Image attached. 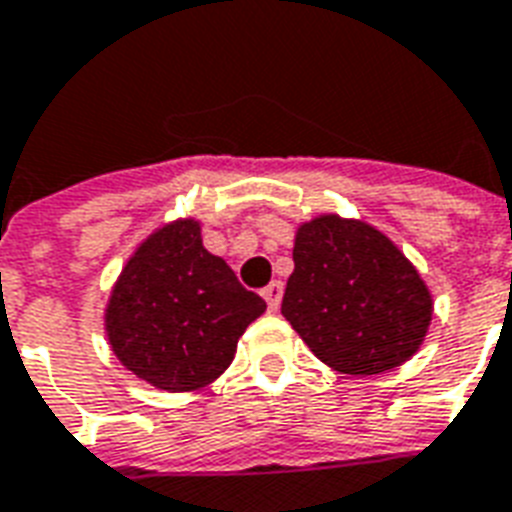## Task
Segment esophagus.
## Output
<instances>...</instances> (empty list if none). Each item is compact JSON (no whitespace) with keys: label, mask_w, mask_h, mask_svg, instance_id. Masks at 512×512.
<instances>
[{"label":"esophagus","mask_w":512,"mask_h":512,"mask_svg":"<svg viewBox=\"0 0 512 512\" xmlns=\"http://www.w3.org/2000/svg\"><path fill=\"white\" fill-rule=\"evenodd\" d=\"M261 297L267 299V307L275 313L280 307V299H283V283H280V280H272L270 286L261 291Z\"/></svg>","instance_id":"esophagus-1"}]
</instances>
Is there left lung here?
Listing matches in <instances>:
<instances>
[{
	"instance_id": "1",
	"label": "left lung",
	"mask_w": 512,
	"mask_h": 512,
	"mask_svg": "<svg viewBox=\"0 0 512 512\" xmlns=\"http://www.w3.org/2000/svg\"><path fill=\"white\" fill-rule=\"evenodd\" d=\"M432 310L413 261L367 221L326 213L297 229L280 313L332 370L359 378L405 364Z\"/></svg>"
}]
</instances>
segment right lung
I'll list each match as a JSON object with an SVG mask.
<instances>
[{
	"instance_id": "1",
	"label": "right lung",
	"mask_w": 512,
	"mask_h": 512,
	"mask_svg": "<svg viewBox=\"0 0 512 512\" xmlns=\"http://www.w3.org/2000/svg\"><path fill=\"white\" fill-rule=\"evenodd\" d=\"M264 310L267 302L202 245L197 218H178L129 256L107 299L105 332L132 375L161 391H197L224 375Z\"/></svg>"
}]
</instances>
